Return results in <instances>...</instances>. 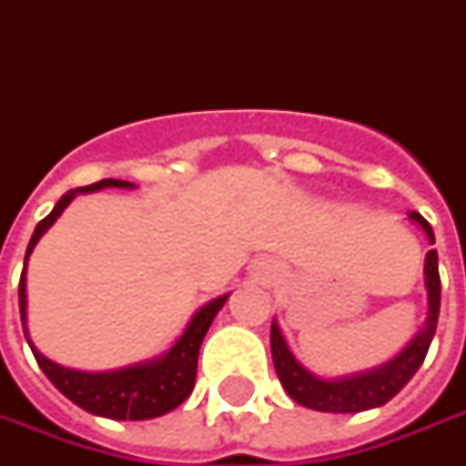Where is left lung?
Here are the masks:
<instances>
[{
  "instance_id": "8db88e82",
  "label": "left lung",
  "mask_w": 466,
  "mask_h": 466,
  "mask_svg": "<svg viewBox=\"0 0 466 466\" xmlns=\"http://www.w3.org/2000/svg\"><path fill=\"white\" fill-rule=\"evenodd\" d=\"M410 218L418 221L428 234L431 245H433V229L418 211H410ZM425 289H428V322L425 328L415 335V340L394 359L384 363L381 369L366 371L359 377L348 379H319L309 374L301 363L291 356L289 345L283 340L279 325L270 328V353H273V366L276 374L281 379L283 390L289 397L309 410L319 412H363V410L379 408L384 402H390L394 394L400 392L410 379L415 377V371L425 361V353L431 348V340L436 335L439 325V309H441V276H439V255L436 249L428 252L425 258Z\"/></svg>"
}]
</instances>
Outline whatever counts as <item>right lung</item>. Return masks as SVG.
Returning <instances> with one entry per match:
<instances>
[{"mask_svg": "<svg viewBox=\"0 0 466 466\" xmlns=\"http://www.w3.org/2000/svg\"><path fill=\"white\" fill-rule=\"evenodd\" d=\"M100 187H134L126 180H100V183L76 187L72 193L61 196V201L54 206V211L46 218L38 221L35 232L30 237V245L25 252V268L27 258L35 248V242L41 239L43 232L56 221V217L72 203L76 193H89V190H100ZM25 268L20 276V317H23L25 328ZM227 297L214 299L211 304H206L201 312L190 319V325L185 329V335L177 343L169 348L165 359H157L152 363H141V366H128L121 371H103V374H92V371H76L66 369L58 363L48 361L43 353H38L33 343V356L43 369V374L51 379V384L56 387L64 397H69L74 405L87 410L92 415L110 418V420H149L159 418L169 410H175L180 402L187 400V394L193 392L196 384V371H198V350H201L203 335L208 332L217 312L224 307ZM27 338V329H25Z\"/></svg>", "mask_w": 466, "mask_h": 466, "instance_id": "1", "label": "right lung"}]
</instances>
